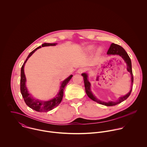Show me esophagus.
Segmentation results:
<instances>
[{
	"mask_svg": "<svg viewBox=\"0 0 147 147\" xmlns=\"http://www.w3.org/2000/svg\"><path fill=\"white\" fill-rule=\"evenodd\" d=\"M85 71V68H79V69L78 70L77 72H78V74H82V73L84 72Z\"/></svg>",
	"mask_w": 147,
	"mask_h": 147,
	"instance_id": "34e87169",
	"label": "esophagus"
}]
</instances>
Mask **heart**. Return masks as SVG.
Instances as JSON below:
<instances>
[{
    "mask_svg": "<svg viewBox=\"0 0 147 147\" xmlns=\"http://www.w3.org/2000/svg\"><path fill=\"white\" fill-rule=\"evenodd\" d=\"M94 48H95V46L94 45H90L86 47V52H91L94 49ZM102 51H103V48L100 47L98 48L97 52H98V53H101L102 52Z\"/></svg>",
    "mask_w": 147,
    "mask_h": 147,
    "instance_id": "heart-1",
    "label": "heart"
}]
</instances>
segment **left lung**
<instances>
[{
    "label": "left lung",
    "instance_id": "left-lung-1",
    "mask_svg": "<svg viewBox=\"0 0 147 147\" xmlns=\"http://www.w3.org/2000/svg\"><path fill=\"white\" fill-rule=\"evenodd\" d=\"M107 55H119L120 56L125 62V63L127 64V70L128 72L130 73L131 75V89L129 92L126 94V95L123 96L122 97H120L116 101H109V102H105L101 101L98 100L93 94L92 93L91 89H90V86L91 84L88 81V75L86 73H83L82 74V76H83L84 78V85H85V92L87 94V96L93 101L101 104V105H105L107 106H114V105H117L118 104L121 103L123 101L126 100V99L129 96L132 89V85H133V82H134V78H133V74H132V64H131V61L130 58L129 57L128 54L126 53V51L125 49L121 47V46L115 44L114 43H112L110 46V48L109 49L107 53Z\"/></svg>",
    "mask_w": 147,
    "mask_h": 147
}]
</instances>
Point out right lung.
<instances>
[{
  "instance_id": "add662e5",
  "label": "right lung",
  "mask_w": 147,
  "mask_h": 147,
  "mask_svg": "<svg viewBox=\"0 0 147 147\" xmlns=\"http://www.w3.org/2000/svg\"><path fill=\"white\" fill-rule=\"evenodd\" d=\"M57 43H44L42 45V47L45 46H55ZM41 46L33 50L28 56L25 61L21 67V79H20V91L22 97L24 100L25 104L28 105L30 108L38 111V112H47L51 110L54 108L56 107L61 102L63 96V92L65 89V86L68 84V82L71 79L73 76L72 75L68 76L67 79H65L64 81L61 83V85L60 86V89L59 92L57 94L50 100L48 101H42L37 98H34L31 94H30L28 90L27 87L26 86V77L24 74V66L25 64L28 61V59L32 56V55L38 49L41 48Z\"/></svg>"
}]
</instances>
